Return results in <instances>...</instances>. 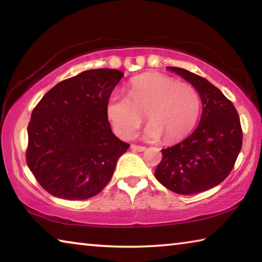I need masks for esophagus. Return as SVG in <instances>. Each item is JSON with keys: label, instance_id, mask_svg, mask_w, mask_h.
Returning a JSON list of instances; mask_svg holds the SVG:
<instances>
[{"label": "esophagus", "instance_id": "1", "mask_svg": "<svg viewBox=\"0 0 262 262\" xmlns=\"http://www.w3.org/2000/svg\"><path fill=\"white\" fill-rule=\"evenodd\" d=\"M130 148H132V150H134V151H139V152L144 151L145 150V147H142V145H136V144H132Z\"/></svg>", "mask_w": 262, "mask_h": 262}]
</instances>
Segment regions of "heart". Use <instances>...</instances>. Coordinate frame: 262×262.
Listing matches in <instances>:
<instances>
[{"label": "heart", "mask_w": 262, "mask_h": 262, "mask_svg": "<svg viewBox=\"0 0 262 262\" xmlns=\"http://www.w3.org/2000/svg\"><path fill=\"white\" fill-rule=\"evenodd\" d=\"M201 99L192 84L178 82L162 74H143L128 85V97L111 96L106 115L113 129L122 139H132L144 120L151 122L144 139L167 143L187 136L200 115Z\"/></svg>", "instance_id": "b5f03b06"}]
</instances>
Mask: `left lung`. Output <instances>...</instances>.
Listing matches in <instances>:
<instances>
[{
	"instance_id": "left-lung-1",
	"label": "left lung",
	"mask_w": 262,
	"mask_h": 262,
	"mask_svg": "<svg viewBox=\"0 0 262 262\" xmlns=\"http://www.w3.org/2000/svg\"><path fill=\"white\" fill-rule=\"evenodd\" d=\"M196 89L202 103L196 129L180 143L162 149L155 177L172 192L192 195L221 184L234 166L243 144L236 107L220 89L188 70L167 67Z\"/></svg>"
}]
</instances>
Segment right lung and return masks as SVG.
<instances>
[{
	"instance_id": "right-lung-1",
	"label": "right lung",
	"mask_w": 262,
	"mask_h": 262,
	"mask_svg": "<svg viewBox=\"0 0 262 262\" xmlns=\"http://www.w3.org/2000/svg\"><path fill=\"white\" fill-rule=\"evenodd\" d=\"M122 76L115 69L86 70L57 83L33 108L26 163L53 196L86 200L112 178L129 148L113 134L106 115V103Z\"/></svg>"
}]
</instances>
